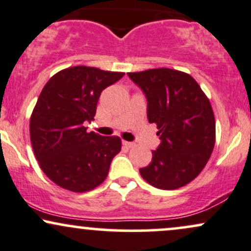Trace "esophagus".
Returning a JSON list of instances; mask_svg holds the SVG:
<instances>
[{
  "label": "esophagus",
  "mask_w": 251,
  "mask_h": 251,
  "mask_svg": "<svg viewBox=\"0 0 251 251\" xmlns=\"http://www.w3.org/2000/svg\"><path fill=\"white\" fill-rule=\"evenodd\" d=\"M123 144H124V146H126V148H128V149L133 148V146L135 145V144H134L133 142H125V140H124Z\"/></svg>",
  "instance_id": "obj_1"
}]
</instances>
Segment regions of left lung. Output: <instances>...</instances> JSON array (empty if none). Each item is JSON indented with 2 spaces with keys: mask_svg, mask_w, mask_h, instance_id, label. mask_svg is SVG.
I'll list each match as a JSON object with an SVG mask.
<instances>
[{
  "mask_svg": "<svg viewBox=\"0 0 251 251\" xmlns=\"http://www.w3.org/2000/svg\"><path fill=\"white\" fill-rule=\"evenodd\" d=\"M148 100V119L157 125L160 145L140 169L152 186L175 190L194 180L215 146L211 103L196 80L183 72L155 68L128 73Z\"/></svg>",
  "mask_w": 251,
  "mask_h": 251,
  "instance_id": "1",
  "label": "left lung"
}]
</instances>
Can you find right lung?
<instances>
[{"instance_id":"1","label":"right lung","mask_w":251,"mask_h":251,"mask_svg":"<svg viewBox=\"0 0 251 251\" xmlns=\"http://www.w3.org/2000/svg\"><path fill=\"white\" fill-rule=\"evenodd\" d=\"M125 75L75 66L46 83L30 117V142L40 168L51 181L73 192L93 190L106 179L122 150L119 137L87 132L101 92Z\"/></svg>"}]
</instances>
